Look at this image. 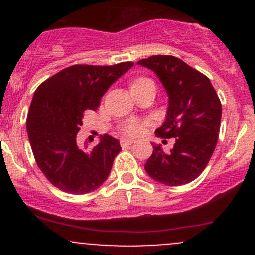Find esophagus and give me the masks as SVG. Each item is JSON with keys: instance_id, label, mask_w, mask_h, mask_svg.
Instances as JSON below:
<instances>
[{"instance_id": "esophagus-1", "label": "esophagus", "mask_w": 255, "mask_h": 255, "mask_svg": "<svg viewBox=\"0 0 255 255\" xmlns=\"http://www.w3.org/2000/svg\"><path fill=\"white\" fill-rule=\"evenodd\" d=\"M133 143H134V140L128 139V138H122L121 139V145H132Z\"/></svg>"}]
</instances>
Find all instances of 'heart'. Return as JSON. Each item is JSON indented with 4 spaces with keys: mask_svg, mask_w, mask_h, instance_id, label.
<instances>
[{
    "mask_svg": "<svg viewBox=\"0 0 255 255\" xmlns=\"http://www.w3.org/2000/svg\"><path fill=\"white\" fill-rule=\"evenodd\" d=\"M145 81H149V80L148 79H138L133 82L132 86H134V85H139V84H142V82H145ZM143 127H144V123L142 122V121L129 120V121H127L125 125H123L122 130H123V133L127 135H138L139 133H142Z\"/></svg>",
    "mask_w": 255,
    "mask_h": 255,
    "instance_id": "1",
    "label": "heart"
}]
</instances>
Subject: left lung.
<instances>
[{"label":"left lung","mask_w":255,"mask_h":255,"mask_svg":"<svg viewBox=\"0 0 255 255\" xmlns=\"http://www.w3.org/2000/svg\"><path fill=\"white\" fill-rule=\"evenodd\" d=\"M138 65L154 71L168 95V111L156 137L176 140L168 154L151 143L153 154L144 169L160 184H189L204 171L215 151L222 116L220 99L208 78L175 56L154 55Z\"/></svg>","instance_id":"obj_1"}]
</instances>
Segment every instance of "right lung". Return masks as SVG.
<instances>
[{"instance_id": "right-lung-1", "label": "right lung", "mask_w": 255, "mask_h": 255, "mask_svg": "<svg viewBox=\"0 0 255 255\" xmlns=\"http://www.w3.org/2000/svg\"><path fill=\"white\" fill-rule=\"evenodd\" d=\"M133 65H73L35 90L27 117L28 138L42 173L61 191L87 194L109 177L120 142L105 134L90 150L87 142L84 148L78 145L76 134L85 111H96L105 92Z\"/></svg>"}]
</instances>
